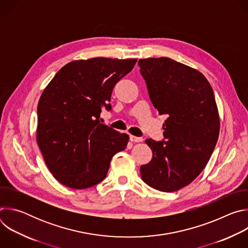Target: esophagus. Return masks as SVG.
<instances>
[{
  "label": "esophagus",
  "mask_w": 248,
  "mask_h": 248,
  "mask_svg": "<svg viewBox=\"0 0 248 248\" xmlns=\"http://www.w3.org/2000/svg\"><path fill=\"white\" fill-rule=\"evenodd\" d=\"M129 139H130V141H132V142H141V141H143L142 137H137L134 135H130Z\"/></svg>",
  "instance_id": "34e87169"
}]
</instances>
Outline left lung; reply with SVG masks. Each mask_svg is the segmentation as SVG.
Listing matches in <instances>:
<instances>
[{"label":"left lung","mask_w":248,"mask_h":248,"mask_svg":"<svg viewBox=\"0 0 248 248\" xmlns=\"http://www.w3.org/2000/svg\"><path fill=\"white\" fill-rule=\"evenodd\" d=\"M150 100L160 115L164 139L151 138L152 160L140 167L141 179L164 192L179 190L206 167L220 132L217 104L209 81L198 70L170 58L138 61Z\"/></svg>","instance_id":"left-lung-1"}]
</instances>
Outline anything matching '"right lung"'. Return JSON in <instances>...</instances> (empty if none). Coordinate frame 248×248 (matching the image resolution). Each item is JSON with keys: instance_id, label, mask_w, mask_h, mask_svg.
Wrapping results in <instances>:
<instances>
[{"instance_id": "right-lung-1", "label": "right lung", "mask_w": 248, "mask_h": 248, "mask_svg": "<svg viewBox=\"0 0 248 248\" xmlns=\"http://www.w3.org/2000/svg\"><path fill=\"white\" fill-rule=\"evenodd\" d=\"M136 59L93 58L63 65L38 103L36 140L54 178L76 189L88 188L107 175L115 154L126 148L128 135L99 122L111 110L116 83Z\"/></svg>"}]
</instances>
